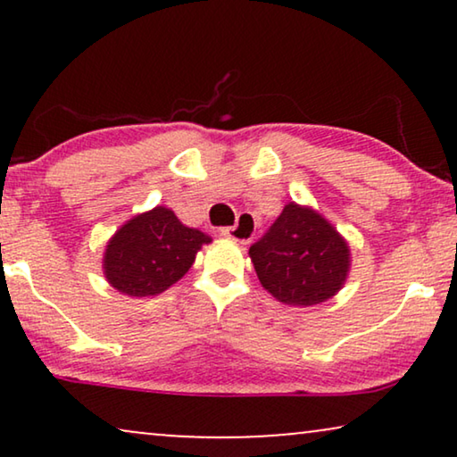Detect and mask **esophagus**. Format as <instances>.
<instances>
[{"label":"esophagus","mask_w":457,"mask_h":457,"mask_svg":"<svg viewBox=\"0 0 457 457\" xmlns=\"http://www.w3.org/2000/svg\"><path fill=\"white\" fill-rule=\"evenodd\" d=\"M218 233H220V237H224V239H233V241H239L241 245H247V243L253 239L255 222L249 214H241L239 222H237L235 227H224L218 230Z\"/></svg>","instance_id":"esophagus-1"}]
</instances>
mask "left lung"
Instances as JSON below:
<instances>
[{
	"instance_id": "1",
	"label": "left lung",
	"mask_w": 457,
	"mask_h": 457,
	"mask_svg": "<svg viewBox=\"0 0 457 457\" xmlns=\"http://www.w3.org/2000/svg\"><path fill=\"white\" fill-rule=\"evenodd\" d=\"M260 283L285 305L328 302L347 283L352 249L330 220L310 205L289 202L270 230L249 247Z\"/></svg>"
}]
</instances>
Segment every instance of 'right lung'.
<instances>
[{
  "label": "right lung",
  "mask_w": 457,
  "mask_h": 457,
  "mask_svg": "<svg viewBox=\"0 0 457 457\" xmlns=\"http://www.w3.org/2000/svg\"><path fill=\"white\" fill-rule=\"evenodd\" d=\"M212 237L185 227L166 205L141 212L105 243L102 260L110 287L129 297H154L189 272Z\"/></svg>",
  "instance_id": "1"
}]
</instances>
